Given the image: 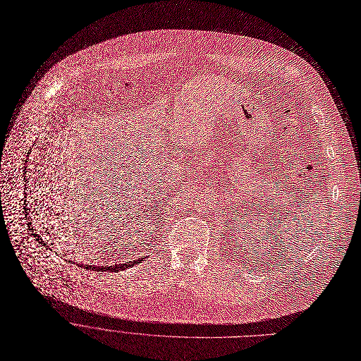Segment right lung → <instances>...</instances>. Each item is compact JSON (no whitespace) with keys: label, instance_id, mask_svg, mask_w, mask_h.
<instances>
[{"label":"right lung","instance_id":"right-lung-1","mask_svg":"<svg viewBox=\"0 0 361 361\" xmlns=\"http://www.w3.org/2000/svg\"><path fill=\"white\" fill-rule=\"evenodd\" d=\"M28 228H30V231H32V236L37 239V242L38 243H41L42 246H45V247H48L45 243H44V240L41 239V236L34 231V228L31 226V222L28 224ZM143 260V257H140V259H136V260H133V262H126L125 264H115V266H95V264H80V266H82L84 269H90V270H95V271H119V270H125V269H128V267H130V266H133V264H136L137 262H142Z\"/></svg>","mask_w":361,"mask_h":361}]
</instances>
